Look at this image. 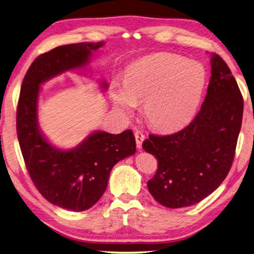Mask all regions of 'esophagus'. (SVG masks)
I'll return each instance as SVG.
<instances>
[{
  "label": "esophagus",
  "instance_id": "esophagus-1",
  "mask_svg": "<svg viewBox=\"0 0 254 254\" xmlns=\"http://www.w3.org/2000/svg\"><path fill=\"white\" fill-rule=\"evenodd\" d=\"M145 135H143V133L141 132V131H139V130H136L135 131V139H136V145H137V148L138 149H141L142 148V141L145 140Z\"/></svg>",
  "mask_w": 254,
  "mask_h": 254
}]
</instances>
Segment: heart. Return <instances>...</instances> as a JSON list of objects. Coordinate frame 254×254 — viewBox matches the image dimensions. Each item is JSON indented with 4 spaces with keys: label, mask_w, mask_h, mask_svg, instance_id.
I'll use <instances>...</instances> for the list:
<instances>
[{
    "label": "heart",
    "mask_w": 254,
    "mask_h": 254,
    "mask_svg": "<svg viewBox=\"0 0 254 254\" xmlns=\"http://www.w3.org/2000/svg\"><path fill=\"white\" fill-rule=\"evenodd\" d=\"M205 83L207 73L198 62L162 53L133 64L126 74L124 89L115 90L114 100L128 114L137 103H145L150 125L171 130L193 116Z\"/></svg>",
    "instance_id": "obj_1"
}]
</instances>
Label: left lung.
Here are the masks:
<instances>
[{
    "instance_id": "left-lung-1",
    "label": "left lung",
    "mask_w": 254,
    "mask_h": 254,
    "mask_svg": "<svg viewBox=\"0 0 254 254\" xmlns=\"http://www.w3.org/2000/svg\"><path fill=\"white\" fill-rule=\"evenodd\" d=\"M243 115V97L230 68L211 55V77L204 102L192 122L170 135L142 142L158 169L148 181L156 201L168 208L198 203L212 193L231 169Z\"/></svg>"
}]
</instances>
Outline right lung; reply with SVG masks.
<instances>
[{
    "label": "right lung",
    "mask_w": 254,
    "mask_h": 254,
    "mask_svg": "<svg viewBox=\"0 0 254 254\" xmlns=\"http://www.w3.org/2000/svg\"><path fill=\"white\" fill-rule=\"evenodd\" d=\"M102 45H62L37 56L24 76L17 103L16 131L28 175L47 201L71 211H84L98 201L113 167L135 154V137L130 129L119 135L96 131L74 149H56L38 129V92L47 79L84 67L92 51Z\"/></svg>",
    "instance_id": "right-lung-1"
}]
</instances>
